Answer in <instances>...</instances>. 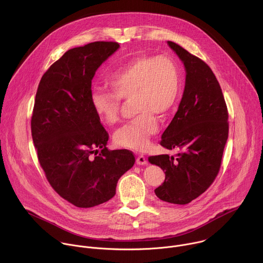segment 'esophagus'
I'll return each mask as SVG.
<instances>
[{"label":"esophagus","mask_w":263,"mask_h":263,"mask_svg":"<svg viewBox=\"0 0 263 263\" xmlns=\"http://www.w3.org/2000/svg\"><path fill=\"white\" fill-rule=\"evenodd\" d=\"M136 163L139 165H143V164H147V160L145 159V157L143 155H139L136 158Z\"/></svg>","instance_id":"1"}]
</instances>
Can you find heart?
Returning a JSON list of instances; mask_svg holds the SVG:
<instances>
[{"instance_id": "obj_1", "label": "heart", "mask_w": 263, "mask_h": 263, "mask_svg": "<svg viewBox=\"0 0 263 263\" xmlns=\"http://www.w3.org/2000/svg\"><path fill=\"white\" fill-rule=\"evenodd\" d=\"M111 90L95 87L91 106L106 124H115L120 117L121 100H133L138 116L115 134L117 144L143 151L149 138L158 131L155 116L165 117L177 105L182 88L178 64L166 56H137L111 72Z\"/></svg>"}]
</instances>
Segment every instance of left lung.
Returning <instances> with one entry per match:
<instances>
[{"label": "left lung", "instance_id": "left-lung-1", "mask_svg": "<svg viewBox=\"0 0 263 263\" xmlns=\"http://www.w3.org/2000/svg\"><path fill=\"white\" fill-rule=\"evenodd\" d=\"M167 44L184 63L186 79L178 111L160 144L182 152L149 156L148 161L165 174L156 196L167 203L185 205L205 193L219 172L229 133L228 109L207 63L173 42Z\"/></svg>", "mask_w": 263, "mask_h": 263}]
</instances>
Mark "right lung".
I'll use <instances>...</instances> for the list:
<instances>
[{"mask_svg":"<svg viewBox=\"0 0 263 263\" xmlns=\"http://www.w3.org/2000/svg\"><path fill=\"white\" fill-rule=\"evenodd\" d=\"M119 48L95 42L68 50L36 91L31 133L37 157L53 190L76 207L114 198L119 179L135 162L129 149L107 148L109 135L90 102L96 70Z\"/></svg>","mask_w":263,"mask_h":263,"instance_id":"1","label":"right lung"}]
</instances>
